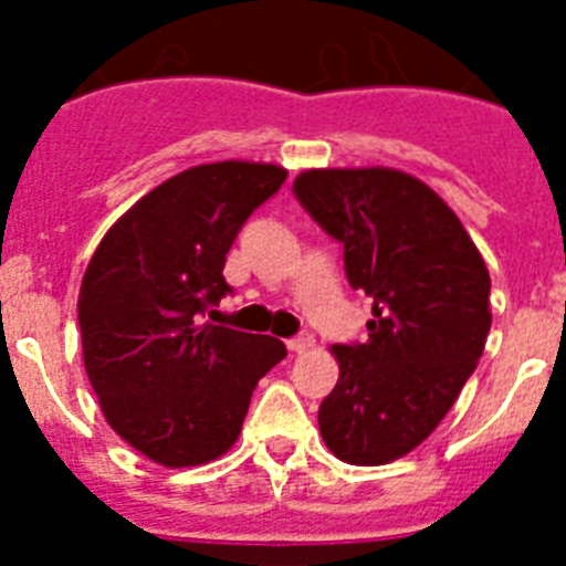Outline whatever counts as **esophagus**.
I'll return each instance as SVG.
<instances>
[{"label": "esophagus", "instance_id": "obj_1", "mask_svg": "<svg viewBox=\"0 0 566 566\" xmlns=\"http://www.w3.org/2000/svg\"><path fill=\"white\" fill-rule=\"evenodd\" d=\"M289 352L292 354H306V352H312L314 348V337L312 334H300V337H292L289 339Z\"/></svg>", "mask_w": 566, "mask_h": 566}]
</instances>
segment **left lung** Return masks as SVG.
I'll use <instances>...</instances> for the list:
<instances>
[{"label":"left lung","instance_id":"left-lung-1","mask_svg":"<svg viewBox=\"0 0 566 566\" xmlns=\"http://www.w3.org/2000/svg\"><path fill=\"white\" fill-rule=\"evenodd\" d=\"M294 195L343 243L352 289L374 300L368 339L339 365L319 433L348 464H388L437 431L490 332V272L431 187L402 169H303Z\"/></svg>","mask_w":566,"mask_h":566}]
</instances>
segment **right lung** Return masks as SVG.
I'll use <instances>...</instances> for the list:
<instances>
[{
    "label": "right lung",
    "instance_id": "add662e5",
    "mask_svg": "<svg viewBox=\"0 0 566 566\" xmlns=\"http://www.w3.org/2000/svg\"><path fill=\"white\" fill-rule=\"evenodd\" d=\"M277 164L184 169L107 229L78 292L82 357L102 413L164 468H198L238 442L254 385L286 345L203 323L229 292L227 252L286 181Z\"/></svg>",
    "mask_w": 566,
    "mask_h": 566
}]
</instances>
